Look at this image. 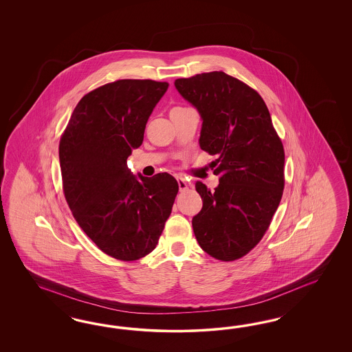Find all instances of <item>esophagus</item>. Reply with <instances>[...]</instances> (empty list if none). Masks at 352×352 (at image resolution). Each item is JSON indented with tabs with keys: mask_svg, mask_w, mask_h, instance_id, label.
<instances>
[{
	"mask_svg": "<svg viewBox=\"0 0 352 352\" xmlns=\"http://www.w3.org/2000/svg\"><path fill=\"white\" fill-rule=\"evenodd\" d=\"M177 181H178V186H179V191L184 192L188 190V183L183 177H177Z\"/></svg>",
	"mask_w": 352,
	"mask_h": 352,
	"instance_id": "obj_1",
	"label": "esophagus"
}]
</instances>
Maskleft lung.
<instances>
[{
  "label": "left lung",
  "mask_w": 352,
  "mask_h": 352,
  "mask_svg": "<svg viewBox=\"0 0 352 352\" xmlns=\"http://www.w3.org/2000/svg\"><path fill=\"white\" fill-rule=\"evenodd\" d=\"M178 93L203 120L200 147L219 184L210 191L196 182L203 209L192 218L199 245L230 262L261 241L284 190V147L262 96L224 72L178 78Z\"/></svg>",
  "instance_id": "left-lung-1"
}]
</instances>
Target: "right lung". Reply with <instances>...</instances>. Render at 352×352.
<instances>
[{"label":"right lung","instance_id":"1","mask_svg":"<svg viewBox=\"0 0 352 352\" xmlns=\"http://www.w3.org/2000/svg\"><path fill=\"white\" fill-rule=\"evenodd\" d=\"M168 82L118 80L81 98L59 143L64 196L78 226L120 261L149 254L178 193L168 173L134 175L126 165L143 142Z\"/></svg>","mask_w":352,"mask_h":352}]
</instances>
